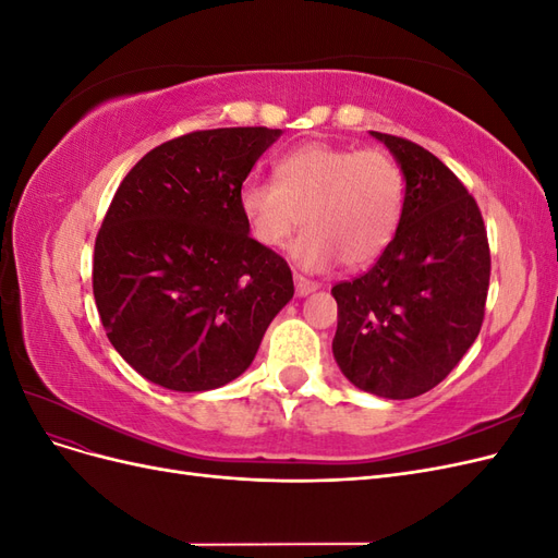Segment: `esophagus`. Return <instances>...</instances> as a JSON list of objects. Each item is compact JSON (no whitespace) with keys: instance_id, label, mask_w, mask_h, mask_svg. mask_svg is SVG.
<instances>
[{"instance_id":"34e87169","label":"esophagus","mask_w":558,"mask_h":558,"mask_svg":"<svg viewBox=\"0 0 558 558\" xmlns=\"http://www.w3.org/2000/svg\"><path fill=\"white\" fill-rule=\"evenodd\" d=\"M316 289H318L316 281H310V279L302 277V275H295V293H298L300 298H305V295L314 293Z\"/></svg>"}]
</instances>
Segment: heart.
<instances>
[{
  "mask_svg": "<svg viewBox=\"0 0 558 558\" xmlns=\"http://www.w3.org/2000/svg\"><path fill=\"white\" fill-rule=\"evenodd\" d=\"M404 181L384 150L307 142L275 165V183L246 179L238 205L251 238L277 248L300 226L291 246L305 269H324L342 258L347 267L377 260L400 223Z\"/></svg>",
  "mask_w": 558,
  "mask_h": 558,
  "instance_id": "b5f03b06",
  "label": "heart"
}]
</instances>
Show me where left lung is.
<instances>
[{
  "instance_id": "1",
  "label": "left lung",
  "mask_w": 558,
  "mask_h": 558,
  "mask_svg": "<svg viewBox=\"0 0 558 558\" xmlns=\"http://www.w3.org/2000/svg\"><path fill=\"white\" fill-rule=\"evenodd\" d=\"M404 177L391 244L365 275L332 286V356L365 393L408 400L430 391L477 340L492 275L475 197L430 150L369 132Z\"/></svg>"
}]
</instances>
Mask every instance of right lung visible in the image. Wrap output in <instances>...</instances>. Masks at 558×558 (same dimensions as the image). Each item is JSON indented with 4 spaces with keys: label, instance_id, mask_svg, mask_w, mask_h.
Wrapping results in <instances>:
<instances>
[{
    "label": "right lung",
    "instance_id": "obj_1",
    "mask_svg": "<svg viewBox=\"0 0 558 558\" xmlns=\"http://www.w3.org/2000/svg\"><path fill=\"white\" fill-rule=\"evenodd\" d=\"M281 137L218 128L156 146L132 167L95 240L93 293L109 342L181 393L238 379L293 298L291 267L248 234L238 195Z\"/></svg>",
    "mask_w": 558,
    "mask_h": 558
}]
</instances>
